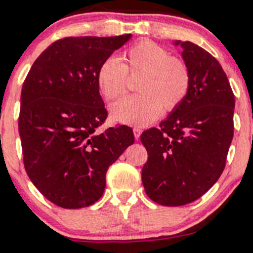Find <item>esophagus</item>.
Returning <instances> with one entry per match:
<instances>
[{
  "label": "esophagus",
  "instance_id": "obj_1",
  "mask_svg": "<svg viewBox=\"0 0 253 253\" xmlns=\"http://www.w3.org/2000/svg\"><path fill=\"white\" fill-rule=\"evenodd\" d=\"M141 132H143V130L139 128V127H134V128H133V133H134V138L138 139L139 136H140Z\"/></svg>",
  "mask_w": 253,
  "mask_h": 253
}]
</instances>
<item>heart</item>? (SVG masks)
<instances>
[{
  "label": "heart",
  "instance_id": "heart-1",
  "mask_svg": "<svg viewBox=\"0 0 253 253\" xmlns=\"http://www.w3.org/2000/svg\"><path fill=\"white\" fill-rule=\"evenodd\" d=\"M121 59L124 63L117 57H108L97 71L98 88L109 101L126 94L128 75H139L135 84L139 94L124 98L110 108L115 120L145 126L155 121L163 109H176L187 97L189 68L162 46L147 40L139 42L127 48Z\"/></svg>",
  "mask_w": 253,
  "mask_h": 253
}]
</instances>
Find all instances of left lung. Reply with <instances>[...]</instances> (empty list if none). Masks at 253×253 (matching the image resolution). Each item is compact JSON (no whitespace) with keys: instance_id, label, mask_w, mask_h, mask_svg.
Masks as SVG:
<instances>
[{"instance_id":"obj_1","label":"left lung","mask_w":253,"mask_h":253,"mask_svg":"<svg viewBox=\"0 0 253 253\" xmlns=\"http://www.w3.org/2000/svg\"><path fill=\"white\" fill-rule=\"evenodd\" d=\"M175 45H181L189 68V91L158 128L140 136L149 155L141 170L145 191L169 207L194 202L213 187L225 169L234 132V95L221 65L195 43Z\"/></svg>"}]
</instances>
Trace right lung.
I'll return each instance as SVG.
<instances>
[{"label":"right lung","mask_w":253,"mask_h":253,"mask_svg":"<svg viewBox=\"0 0 253 253\" xmlns=\"http://www.w3.org/2000/svg\"><path fill=\"white\" fill-rule=\"evenodd\" d=\"M130 37L63 38L26 77L19 115L25 170L59 207L76 210L100 200L108 168L134 143L126 125L100 130L108 112L97 84L101 64Z\"/></svg>","instance_id":"1"}]
</instances>
